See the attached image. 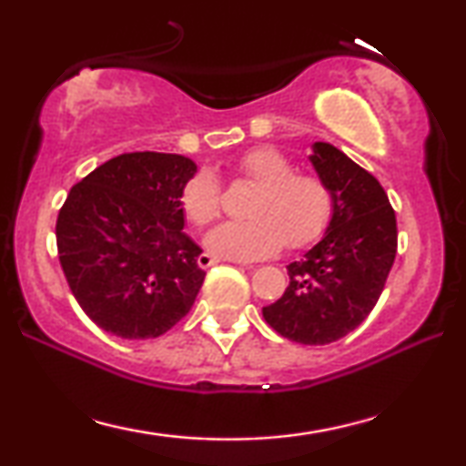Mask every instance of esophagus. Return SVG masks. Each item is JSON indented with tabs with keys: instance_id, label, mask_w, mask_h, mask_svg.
Returning <instances> with one entry per match:
<instances>
[{
	"instance_id": "34e87169",
	"label": "esophagus",
	"mask_w": 466,
	"mask_h": 466,
	"mask_svg": "<svg viewBox=\"0 0 466 466\" xmlns=\"http://www.w3.org/2000/svg\"><path fill=\"white\" fill-rule=\"evenodd\" d=\"M218 263H220V258H216V257H212V254H208V252L199 254V258H197V265H199L201 269H208V267L218 265Z\"/></svg>"
}]
</instances>
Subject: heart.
I'll return each instance as SVG.
<instances>
[{
  "mask_svg": "<svg viewBox=\"0 0 466 466\" xmlns=\"http://www.w3.org/2000/svg\"><path fill=\"white\" fill-rule=\"evenodd\" d=\"M295 167L276 148H257L241 157L239 174L257 184L248 206L250 220L222 222L206 235L208 250L220 258L263 260L289 248L309 246L329 227L333 197L320 177L292 174ZM180 206L193 225H208L220 214V184L201 169L182 187Z\"/></svg>",
  "mask_w": 466,
  "mask_h": 466,
  "instance_id": "1",
  "label": "heart"
}]
</instances>
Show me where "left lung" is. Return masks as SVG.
Here are the masks:
<instances>
[{
    "label": "left lung",
    "instance_id": "8db88e82",
    "mask_svg": "<svg viewBox=\"0 0 466 466\" xmlns=\"http://www.w3.org/2000/svg\"><path fill=\"white\" fill-rule=\"evenodd\" d=\"M309 163L330 190L333 214L322 239L286 267L289 289L263 318L286 339L327 346L378 303L397 257V218L381 184L333 144H311Z\"/></svg>",
    "mask_w": 466,
    "mask_h": 466
}]
</instances>
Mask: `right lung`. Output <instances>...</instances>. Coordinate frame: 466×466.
<instances>
[{"instance_id":"obj_1","label":"right lung","mask_w":466,"mask_h":466,"mask_svg":"<svg viewBox=\"0 0 466 466\" xmlns=\"http://www.w3.org/2000/svg\"><path fill=\"white\" fill-rule=\"evenodd\" d=\"M193 158L131 152L110 158L69 190L56 248L85 314L123 339H155L182 320L206 271L184 228L182 187Z\"/></svg>"}]
</instances>
